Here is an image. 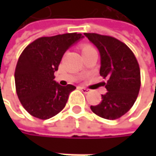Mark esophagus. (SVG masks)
I'll return each mask as SVG.
<instances>
[{
  "label": "esophagus",
  "instance_id": "1",
  "mask_svg": "<svg viewBox=\"0 0 156 156\" xmlns=\"http://www.w3.org/2000/svg\"><path fill=\"white\" fill-rule=\"evenodd\" d=\"M80 90H81L83 93H85V94L89 93V89H87V88H86V87H80Z\"/></svg>",
  "mask_w": 156,
  "mask_h": 156
}]
</instances>
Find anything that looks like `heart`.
<instances>
[{
  "label": "heart",
  "mask_w": 156,
  "mask_h": 156,
  "mask_svg": "<svg viewBox=\"0 0 156 156\" xmlns=\"http://www.w3.org/2000/svg\"><path fill=\"white\" fill-rule=\"evenodd\" d=\"M95 48L94 47H92L91 45L89 44H83L81 46V50H82V53H85V52H87V51H91V50H94Z\"/></svg>",
  "instance_id": "1"
}]
</instances>
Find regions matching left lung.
Masks as SVG:
<instances>
[{"label":"left lung","mask_w":156,"mask_h":156,"mask_svg":"<svg viewBox=\"0 0 156 156\" xmlns=\"http://www.w3.org/2000/svg\"><path fill=\"white\" fill-rule=\"evenodd\" d=\"M84 35L98 48L101 58L99 74L108 92L102 101L91 106L93 113L109 120L120 118L135 104L141 86L139 64L133 51L117 39L98 33Z\"/></svg>","instance_id":"1"}]
</instances>
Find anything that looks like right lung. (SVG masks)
<instances>
[{
    "instance_id": "right-lung-1",
    "label": "right lung",
    "mask_w": 156,
    "mask_h": 156,
    "mask_svg": "<svg viewBox=\"0 0 156 156\" xmlns=\"http://www.w3.org/2000/svg\"><path fill=\"white\" fill-rule=\"evenodd\" d=\"M82 38L77 32L41 37L21 52L14 73L16 92L22 107L34 117L48 119L65 108L76 87L60 86L54 80V72L66 50Z\"/></svg>"
}]
</instances>
